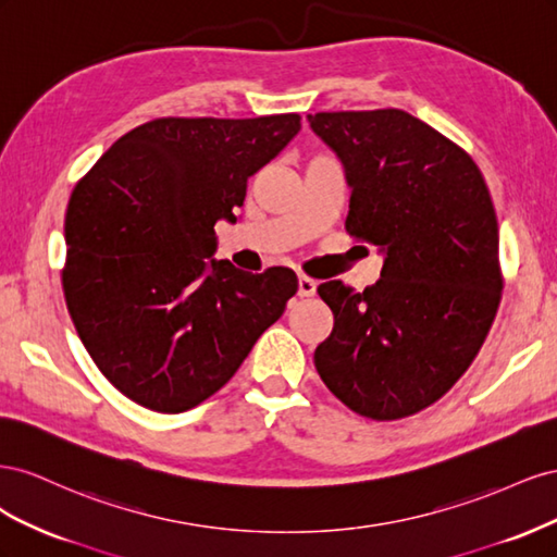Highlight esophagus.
<instances>
[{
	"mask_svg": "<svg viewBox=\"0 0 557 557\" xmlns=\"http://www.w3.org/2000/svg\"><path fill=\"white\" fill-rule=\"evenodd\" d=\"M297 283H299V297H311V295H315V288H318V283L311 278V276H307V274H299V278H297Z\"/></svg>",
	"mask_w": 557,
	"mask_h": 557,
	"instance_id": "obj_1",
	"label": "esophagus"
}]
</instances>
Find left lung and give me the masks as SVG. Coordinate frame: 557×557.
I'll return each instance as SVG.
<instances>
[{
	"mask_svg": "<svg viewBox=\"0 0 557 557\" xmlns=\"http://www.w3.org/2000/svg\"><path fill=\"white\" fill-rule=\"evenodd\" d=\"M309 123L346 170V232L385 256L362 293L318 285L334 327L315 369L350 411L413 416L467 372L495 320L504 278L491 193L465 148L401 109Z\"/></svg>",
	"mask_w": 557,
	"mask_h": 557,
	"instance_id": "8db88e82",
	"label": "left lung"
}]
</instances>
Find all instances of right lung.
<instances>
[{
	"label": "right lung",
	"mask_w": 557,
	"mask_h": 557,
	"mask_svg": "<svg viewBox=\"0 0 557 557\" xmlns=\"http://www.w3.org/2000/svg\"><path fill=\"white\" fill-rule=\"evenodd\" d=\"M297 113L156 117L123 134L70 197L62 290L83 346L141 407L181 413L234 376L297 293L285 267L209 260L248 176L301 127Z\"/></svg>",
	"instance_id": "obj_1"
}]
</instances>
